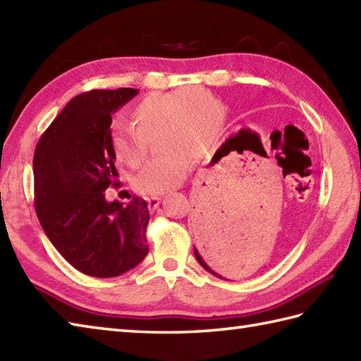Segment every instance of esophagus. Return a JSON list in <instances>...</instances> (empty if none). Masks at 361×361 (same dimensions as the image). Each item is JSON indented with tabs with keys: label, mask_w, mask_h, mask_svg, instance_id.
I'll return each mask as SVG.
<instances>
[{
	"label": "esophagus",
	"mask_w": 361,
	"mask_h": 361,
	"mask_svg": "<svg viewBox=\"0 0 361 361\" xmlns=\"http://www.w3.org/2000/svg\"><path fill=\"white\" fill-rule=\"evenodd\" d=\"M147 202H148V208L157 209L161 203V197H150V199H147Z\"/></svg>",
	"instance_id": "34e87169"
}]
</instances>
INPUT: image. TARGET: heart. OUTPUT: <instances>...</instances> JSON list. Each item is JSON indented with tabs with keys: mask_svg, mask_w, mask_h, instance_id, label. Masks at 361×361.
Instances as JSON below:
<instances>
[{
	"mask_svg": "<svg viewBox=\"0 0 361 361\" xmlns=\"http://www.w3.org/2000/svg\"><path fill=\"white\" fill-rule=\"evenodd\" d=\"M133 125L117 123L112 145L117 158L130 167L145 159L150 140L158 136L164 154L142 169L134 186L142 194L161 195L186 180L199 154L213 153L224 133L222 103L203 87L152 92L133 106Z\"/></svg>",
	"mask_w": 361,
	"mask_h": 361,
	"instance_id": "b5f03b06",
	"label": "heart"
}]
</instances>
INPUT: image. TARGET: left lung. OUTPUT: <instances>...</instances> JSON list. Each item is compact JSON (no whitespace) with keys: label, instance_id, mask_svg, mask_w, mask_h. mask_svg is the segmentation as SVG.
I'll return each instance as SVG.
<instances>
[{"label":"left lung","instance_id":"8db88e82","mask_svg":"<svg viewBox=\"0 0 361 361\" xmlns=\"http://www.w3.org/2000/svg\"><path fill=\"white\" fill-rule=\"evenodd\" d=\"M202 239L199 247H194L195 258L204 271L211 272L219 279H224V271L230 261V245L227 236L216 222H200Z\"/></svg>","mask_w":361,"mask_h":361}]
</instances>
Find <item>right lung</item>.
Here are the masks:
<instances>
[{
  "label": "right lung",
  "mask_w": 361,
  "mask_h": 361,
  "mask_svg": "<svg viewBox=\"0 0 361 361\" xmlns=\"http://www.w3.org/2000/svg\"><path fill=\"white\" fill-rule=\"evenodd\" d=\"M137 94L120 87L73 97L34 152L35 214L56 250L90 277H117L148 253L147 202H108L104 192L120 185L112 114Z\"/></svg>",
  "instance_id": "right-lung-1"
}]
</instances>
